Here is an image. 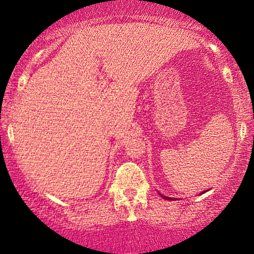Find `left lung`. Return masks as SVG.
Segmentation results:
<instances>
[{"instance_id":"1","label":"left lung","mask_w":254,"mask_h":254,"mask_svg":"<svg viewBox=\"0 0 254 254\" xmlns=\"http://www.w3.org/2000/svg\"><path fill=\"white\" fill-rule=\"evenodd\" d=\"M204 192H206V190H203L202 193H204ZM159 195H161L162 197H164V199H166V200H171V197H169V196H165V195H163V194H161V193H159Z\"/></svg>"}]
</instances>
